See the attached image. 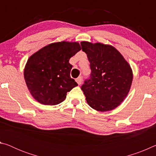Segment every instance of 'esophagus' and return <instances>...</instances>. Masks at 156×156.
Listing matches in <instances>:
<instances>
[{
  "mask_svg": "<svg viewBox=\"0 0 156 156\" xmlns=\"http://www.w3.org/2000/svg\"><path fill=\"white\" fill-rule=\"evenodd\" d=\"M76 81L77 82V83L79 84V85H80V84H81V83H82V78L78 77V78H76Z\"/></svg>",
  "mask_w": 156,
  "mask_h": 156,
  "instance_id": "obj_1",
  "label": "esophagus"
}]
</instances>
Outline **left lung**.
Returning a JSON list of instances; mask_svg holds the SVG:
<instances>
[{"label": "left lung", "instance_id": "1", "mask_svg": "<svg viewBox=\"0 0 156 156\" xmlns=\"http://www.w3.org/2000/svg\"><path fill=\"white\" fill-rule=\"evenodd\" d=\"M82 50L87 54L91 70L90 78L81 89L88 105L105 112L121 104L130 90L133 72L127 61L114 47L100 43L83 41Z\"/></svg>", "mask_w": 156, "mask_h": 156}]
</instances>
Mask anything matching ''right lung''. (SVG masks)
Returning a JSON list of instances; mask_svg holds the SVG:
<instances>
[{"instance_id":"obj_1","label":"right lung","mask_w":156,"mask_h":156,"mask_svg":"<svg viewBox=\"0 0 156 156\" xmlns=\"http://www.w3.org/2000/svg\"><path fill=\"white\" fill-rule=\"evenodd\" d=\"M77 42L51 43L29 58L24 78L30 94L44 105H56L64 101L67 93L78 86L71 78L72 65L69 60L80 51Z\"/></svg>"}]
</instances>
